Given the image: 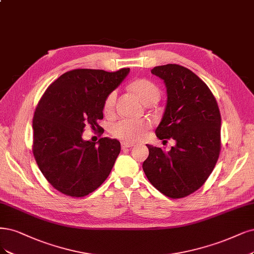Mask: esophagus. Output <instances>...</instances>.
I'll return each mask as SVG.
<instances>
[{
	"label": "esophagus",
	"instance_id": "obj_1",
	"mask_svg": "<svg viewBox=\"0 0 254 254\" xmlns=\"http://www.w3.org/2000/svg\"><path fill=\"white\" fill-rule=\"evenodd\" d=\"M132 146H133V144H131V143H125V142L121 143L122 149H126V148H130V147H132Z\"/></svg>",
	"mask_w": 254,
	"mask_h": 254
}]
</instances>
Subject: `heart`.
Returning a JSON list of instances; mask_svg holds the SVG:
<instances>
[{"mask_svg": "<svg viewBox=\"0 0 254 254\" xmlns=\"http://www.w3.org/2000/svg\"><path fill=\"white\" fill-rule=\"evenodd\" d=\"M130 91L134 93L136 97L141 100L144 104H152L159 101L160 99V89L153 82L147 78H137V80L131 82L129 84ZM117 100V92L111 91L106 99L104 101L103 110L106 115L110 113L115 109ZM150 128V124L148 121H129V120H121L112 124L110 127L111 134L122 139L124 142L133 143L142 139L148 129Z\"/></svg>", "mask_w": 254, "mask_h": 254, "instance_id": "heart-1", "label": "heart"}]
</instances>
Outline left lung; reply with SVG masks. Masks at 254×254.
Masks as SVG:
<instances>
[{"label": "left lung", "instance_id": "1", "mask_svg": "<svg viewBox=\"0 0 254 254\" xmlns=\"http://www.w3.org/2000/svg\"><path fill=\"white\" fill-rule=\"evenodd\" d=\"M151 73L167 87V106L155 134L173 138L166 152L147 145L143 170L152 186L166 196L193 193L210 176L221 152V112L209 87L188 68L177 64L154 67Z\"/></svg>", "mask_w": 254, "mask_h": 254}]
</instances>
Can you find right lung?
Masks as SVG:
<instances>
[{
  "mask_svg": "<svg viewBox=\"0 0 254 254\" xmlns=\"http://www.w3.org/2000/svg\"><path fill=\"white\" fill-rule=\"evenodd\" d=\"M129 72L73 69L49 85L32 120V152L50 185L68 196L83 197L109 176L121 151L116 138L102 137L98 145L83 141L85 126L102 127L103 105Z\"/></svg>",
  "mask_w": 254,
  "mask_h": 254,
  "instance_id": "right-lung-1",
  "label": "right lung"
}]
</instances>
